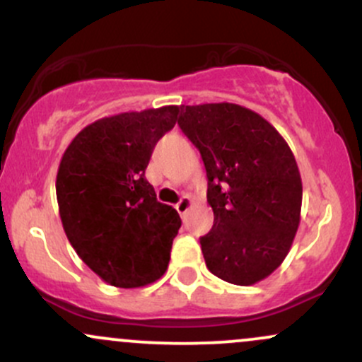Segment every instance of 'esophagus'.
<instances>
[{
	"label": "esophagus",
	"instance_id": "34e87169",
	"mask_svg": "<svg viewBox=\"0 0 362 362\" xmlns=\"http://www.w3.org/2000/svg\"><path fill=\"white\" fill-rule=\"evenodd\" d=\"M190 207H192V199H190L189 195H184V197L178 201L175 209L178 211V214H180V216H185V213L190 209Z\"/></svg>",
	"mask_w": 362,
	"mask_h": 362
}]
</instances>
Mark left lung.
Wrapping results in <instances>:
<instances>
[{"mask_svg": "<svg viewBox=\"0 0 362 362\" xmlns=\"http://www.w3.org/2000/svg\"><path fill=\"white\" fill-rule=\"evenodd\" d=\"M178 126L207 173L214 213L201 238L207 269L236 286L265 279L300 226L303 184L293 151L271 122L236 103L182 105Z\"/></svg>", "mask_w": 362, "mask_h": 362, "instance_id": "obj_1", "label": "left lung"}]
</instances>
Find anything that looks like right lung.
Instances as JSON below:
<instances>
[{
    "label": "right lung",
    "instance_id": "obj_1",
    "mask_svg": "<svg viewBox=\"0 0 362 362\" xmlns=\"http://www.w3.org/2000/svg\"><path fill=\"white\" fill-rule=\"evenodd\" d=\"M178 105L102 117L66 148L56 177L64 233L86 265L115 288H143L167 272L180 216L144 177Z\"/></svg>",
    "mask_w": 362,
    "mask_h": 362
}]
</instances>
